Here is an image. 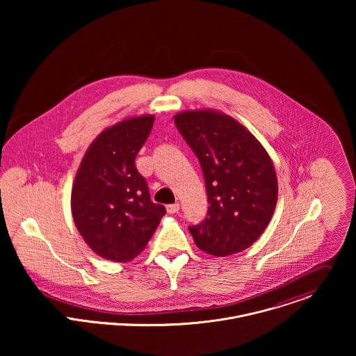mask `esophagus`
<instances>
[{
    "label": "esophagus",
    "instance_id": "esophagus-1",
    "mask_svg": "<svg viewBox=\"0 0 356 356\" xmlns=\"http://www.w3.org/2000/svg\"><path fill=\"white\" fill-rule=\"evenodd\" d=\"M179 211V204H168L167 205V212L168 213H175V212H178Z\"/></svg>",
    "mask_w": 356,
    "mask_h": 356
}]
</instances>
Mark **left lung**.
Masks as SVG:
<instances>
[{
	"label": "left lung",
	"instance_id": "1",
	"mask_svg": "<svg viewBox=\"0 0 356 356\" xmlns=\"http://www.w3.org/2000/svg\"><path fill=\"white\" fill-rule=\"evenodd\" d=\"M175 126L199 159L209 204L203 222L189 226L196 245L213 256L247 250L277 204L270 156L243 124L219 112H181Z\"/></svg>",
	"mask_w": 356,
	"mask_h": 356
}]
</instances>
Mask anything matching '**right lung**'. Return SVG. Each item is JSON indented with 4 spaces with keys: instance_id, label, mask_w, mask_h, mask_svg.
<instances>
[{
    "instance_id": "add662e5",
    "label": "right lung",
    "mask_w": 356,
    "mask_h": 356,
    "mask_svg": "<svg viewBox=\"0 0 356 356\" xmlns=\"http://www.w3.org/2000/svg\"><path fill=\"white\" fill-rule=\"evenodd\" d=\"M153 122V116H140L102 131L75 177L74 222L86 244L108 260L136 257L165 213L164 205L152 203L148 184L136 167Z\"/></svg>"
}]
</instances>
